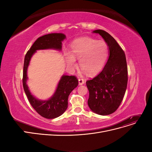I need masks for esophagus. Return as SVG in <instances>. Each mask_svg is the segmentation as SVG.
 Listing matches in <instances>:
<instances>
[{
  "instance_id": "1",
  "label": "esophagus",
  "mask_w": 152,
  "mask_h": 152,
  "mask_svg": "<svg viewBox=\"0 0 152 152\" xmlns=\"http://www.w3.org/2000/svg\"><path fill=\"white\" fill-rule=\"evenodd\" d=\"M84 83H85V81H84V79H79V84L80 86L83 85Z\"/></svg>"
}]
</instances>
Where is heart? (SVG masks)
<instances>
[{
    "instance_id": "1",
    "label": "heart",
    "mask_w": 152,
    "mask_h": 152,
    "mask_svg": "<svg viewBox=\"0 0 152 152\" xmlns=\"http://www.w3.org/2000/svg\"><path fill=\"white\" fill-rule=\"evenodd\" d=\"M71 52L65 50L67 65L73 68L77 66L76 59L79 65L89 75H94L104 67L108 56V46L104 40L83 37L72 42Z\"/></svg>"
}]
</instances>
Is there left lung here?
<instances>
[{"label": "left lung", "instance_id": "left-lung-1", "mask_svg": "<svg viewBox=\"0 0 152 152\" xmlns=\"http://www.w3.org/2000/svg\"><path fill=\"white\" fill-rule=\"evenodd\" d=\"M107 43L109 57L100 73L86 82L89 92L87 103L94 113L108 115L115 112L126 93L127 85V66L122 49L108 32L96 30Z\"/></svg>", "mask_w": 152, "mask_h": 152}]
</instances>
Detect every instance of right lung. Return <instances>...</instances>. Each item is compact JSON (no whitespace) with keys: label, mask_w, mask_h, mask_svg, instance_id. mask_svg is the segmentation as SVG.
I'll return each instance as SVG.
<instances>
[{"label":"right lung","mask_w":152,"mask_h":152,"mask_svg":"<svg viewBox=\"0 0 152 152\" xmlns=\"http://www.w3.org/2000/svg\"><path fill=\"white\" fill-rule=\"evenodd\" d=\"M66 35L61 33H53L44 35L38 38L32 45L25 57L23 66V85L25 93L29 102L41 116L46 118L58 117L66 111L68 108V99L71 92L77 87L79 82L73 75H63L59 79L57 87L51 97L48 99L41 100L31 94L27 85V71L31 57L39 50L54 49L61 51L62 42Z\"/></svg>","instance_id":"right-lung-1"}]
</instances>
